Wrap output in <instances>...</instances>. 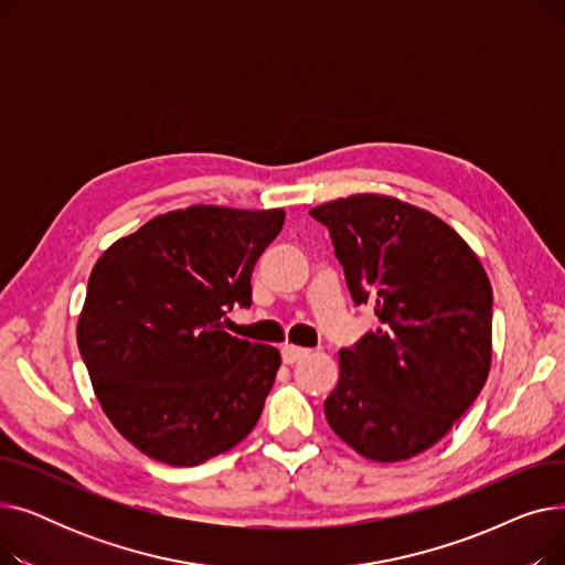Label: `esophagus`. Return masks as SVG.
Wrapping results in <instances>:
<instances>
[{
  "instance_id": "esophagus-1",
  "label": "esophagus",
  "mask_w": 565,
  "mask_h": 565,
  "mask_svg": "<svg viewBox=\"0 0 565 565\" xmlns=\"http://www.w3.org/2000/svg\"><path fill=\"white\" fill-rule=\"evenodd\" d=\"M309 354V350L307 348H298V345H290V343H286L284 348H281V358H284V362L286 364H295V362H300V360H305Z\"/></svg>"
}]
</instances>
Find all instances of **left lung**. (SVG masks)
I'll return each instance as SVG.
<instances>
[{
  "mask_svg": "<svg viewBox=\"0 0 565 565\" xmlns=\"http://www.w3.org/2000/svg\"><path fill=\"white\" fill-rule=\"evenodd\" d=\"M328 226L354 305L380 328L339 352L324 401L332 430L369 460L430 449L477 401L492 360V286L439 217L394 196L354 194L311 207Z\"/></svg>",
  "mask_w": 565,
  "mask_h": 565,
  "instance_id": "8db88e82",
  "label": "left lung"
}]
</instances>
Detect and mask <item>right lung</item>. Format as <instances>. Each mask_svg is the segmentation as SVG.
<instances>
[{
    "label": "right lung",
    "mask_w": 565,
    "mask_h": 565,
    "mask_svg": "<svg viewBox=\"0 0 565 565\" xmlns=\"http://www.w3.org/2000/svg\"><path fill=\"white\" fill-rule=\"evenodd\" d=\"M284 211L190 205L146 222L94 265L77 345L103 412L158 462L194 467L256 426L281 354L222 330Z\"/></svg>",
    "instance_id": "1"
}]
</instances>
